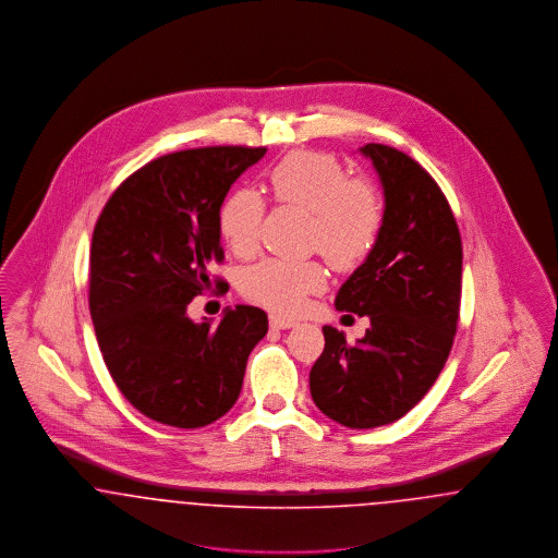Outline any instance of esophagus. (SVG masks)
I'll list each match as a JSON object with an SVG mask.
<instances>
[{"label": "esophagus", "instance_id": "obj_1", "mask_svg": "<svg viewBox=\"0 0 558 558\" xmlns=\"http://www.w3.org/2000/svg\"><path fill=\"white\" fill-rule=\"evenodd\" d=\"M269 324H271V328H278V330H287V328L296 326L294 319L280 316V314H269Z\"/></svg>", "mask_w": 558, "mask_h": 558}]
</instances>
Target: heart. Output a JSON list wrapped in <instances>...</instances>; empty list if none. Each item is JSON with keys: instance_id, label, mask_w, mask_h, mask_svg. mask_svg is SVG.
Wrapping results in <instances>:
<instances>
[{"instance_id": "heart-1", "label": "heart", "mask_w": 558, "mask_h": 558, "mask_svg": "<svg viewBox=\"0 0 558 558\" xmlns=\"http://www.w3.org/2000/svg\"><path fill=\"white\" fill-rule=\"evenodd\" d=\"M269 186L282 205L314 215V246L335 269H353L371 255L383 228L378 192L351 180L341 160L328 153H292L269 173ZM266 203L255 190L234 192L219 213L221 236L236 255L257 248ZM326 287L316 262L266 259L248 267L244 294L276 312H296L307 294Z\"/></svg>"}]
</instances>
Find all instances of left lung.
<instances>
[{
	"mask_svg": "<svg viewBox=\"0 0 558 558\" xmlns=\"http://www.w3.org/2000/svg\"><path fill=\"white\" fill-rule=\"evenodd\" d=\"M380 180L383 228L364 264L337 292L335 307L368 316L355 345L324 326L326 345L310 372L319 412L349 428H374L408 414L444 371L462 291V242L444 192L391 146L366 144Z\"/></svg>",
	"mask_w": 558,
	"mask_h": 558,
	"instance_id": "left-lung-1",
	"label": "left lung"
}]
</instances>
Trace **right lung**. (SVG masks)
I'll return each mask as SVG.
<instances>
[{"mask_svg": "<svg viewBox=\"0 0 558 558\" xmlns=\"http://www.w3.org/2000/svg\"><path fill=\"white\" fill-rule=\"evenodd\" d=\"M267 148L211 146L165 155L128 178L100 215L89 255V314L105 364L144 416L178 428L221 418L267 332L264 310L226 307L194 322L190 301L223 259L219 211ZM221 284V282H219Z\"/></svg>", "mask_w": 558, "mask_h": 558, "instance_id": "right-lung-1", "label": "right lung"}]
</instances>
